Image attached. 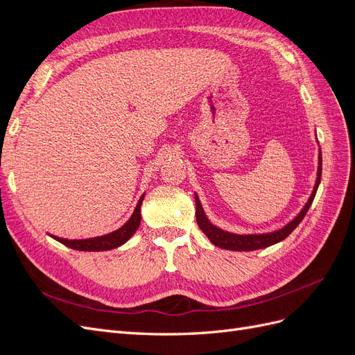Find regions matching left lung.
<instances>
[{
  "instance_id": "left-lung-1",
  "label": "left lung",
  "mask_w": 355,
  "mask_h": 355,
  "mask_svg": "<svg viewBox=\"0 0 355 355\" xmlns=\"http://www.w3.org/2000/svg\"><path fill=\"white\" fill-rule=\"evenodd\" d=\"M321 180V153L318 155V171H317V180H315V187L313 194H311L308 202L305 204V207L300 210L297 216L288 222L284 228L270 232V234H250V235H239V234H231L227 231H222L218 227H214L209 222V219L204 214V210L201 207V202L198 197H196V216H197V223L200 230L207 235V239L218 247H222V249L227 250H235V252H250V250H257V249H265L268 245H272L275 243H280L284 239H287L290 234L293 232V230L297 227V225L302 222L305 218V214L308 213L311 204L314 201L315 192L318 189Z\"/></svg>"
}]
</instances>
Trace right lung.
<instances>
[{
  "mask_svg": "<svg viewBox=\"0 0 355 355\" xmlns=\"http://www.w3.org/2000/svg\"><path fill=\"white\" fill-rule=\"evenodd\" d=\"M144 197L139 200L137 206L132 214V218L125 222V225L120 230H116L111 234L102 235V237H96V239H87V240H67V239H59V237H51L58 240L59 243L65 244L67 247H71L73 250H80V252H103V250H111L115 249V247L124 244L132 235L136 232V230L141 225V206Z\"/></svg>",
  "mask_w": 355,
  "mask_h": 355,
  "instance_id": "1",
  "label": "right lung"
}]
</instances>
